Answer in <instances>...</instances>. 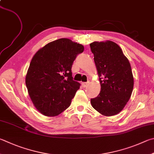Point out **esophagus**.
Listing matches in <instances>:
<instances>
[{"mask_svg":"<svg viewBox=\"0 0 154 154\" xmlns=\"http://www.w3.org/2000/svg\"><path fill=\"white\" fill-rule=\"evenodd\" d=\"M88 84H89V82H83L82 83V85L83 88H86V87H88Z\"/></svg>","mask_w":154,"mask_h":154,"instance_id":"1","label":"esophagus"}]
</instances>
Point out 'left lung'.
<instances>
[{
    "instance_id": "obj_1",
    "label": "left lung",
    "mask_w": 154,
    "mask_h": 154,
    "mask_svg": "<svg viewBox=\"0 0 154 154\" xmlns=\"http://www.w3.org/2000/svg\"><path fill=\"white\" fill-rule=\"evenodd\" d=\"M90 48L101 85L98 96L91 99V106L104 116L116 115L123 110L133 89L130 63L112 41L94 42Z\"/></svg>"
}]
</instances>
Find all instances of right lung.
<instances>
[{"mask_svg":"<svg viewBox=\"0 0 154 154\" xmlns=\"http://www.w3.org/2000/svg\"><path fill=\"white\" fill-rule=\"evenodd\" d=\"M84 47L68 38L51 42L33 56L26 84L33 106L46 116L59 115L70 106L80 83L72 80L71 67Z\"/></svg>","mask_w":154,"mask_h":154,"instance_id":"add662e5","label":"right lung"}]
</instances>
